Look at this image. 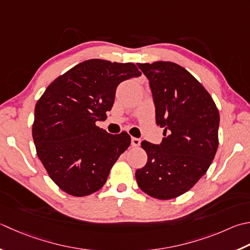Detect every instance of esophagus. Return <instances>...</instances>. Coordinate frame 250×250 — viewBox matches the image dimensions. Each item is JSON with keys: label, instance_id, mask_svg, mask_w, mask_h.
Segmentation results:
<instances>
[{"label": "esophagus", "instance_id": "1", "mask_svg": "<svg viewBox=\"0 0 250 250\" xmlns=\"http://www.w3.org/2000/svg\"><path fill=\"white\" fill-rule=\"evenodd\" d=\"M131 144H132V146H139L140 144H141V140L140 139H138V138H132L131 139Z\"/></svg>", "mask_w": 250, "mask_h": 250}]
</instances>
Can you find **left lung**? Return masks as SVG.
<instances>
[{
    "label": "left lung",
    "instance_id": "left-lung-1",
    "mask_svg": "<svg viewBox=\"0 0 250 250\" xmlns=\"http://www.w3.org/2000/svg\"><path fill=\"white\" fill-rule=\"evenodd\" d=\"M149 81L163 142L141 143L147 163L135 172L139 188L157 199L187 193L207 172L217 153L220 116L207 90L171 62L138 63Z\"/></svg>",
    "mask_w": 250,
    "mask_h": 250
}]
</instances>
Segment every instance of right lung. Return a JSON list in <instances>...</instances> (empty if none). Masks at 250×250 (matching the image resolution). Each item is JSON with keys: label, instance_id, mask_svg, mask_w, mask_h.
<instances>
[{"label": "right lung", "instance_id": "obj_1", "mask_svg": "<svg viewBox=\"0 0 250 250\" xmlns=\"http://www.w3.org/2000/svg\"><path fill=\"white\" fill-rule=\"evenodd\" d=\"M141 75L133 62L89 60L56 78L37 102L32 125L37 155L63 192L81 197L104 187L131 138L125 131L110 134L95 122L111 109L117 86Z\"/></svg>", "mask_w": 250, "mask_h": 250}]
</instances>
